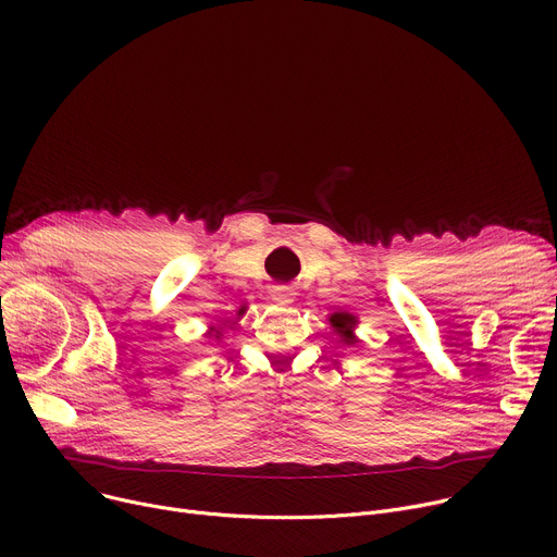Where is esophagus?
Instances as JSON below:
<instances>
[{"label":"esophagus","mask_w":557,"mask_h":557,"mask_svg":"<svg viewBox=\"0 0 557 557\" xmlns=\"http://www.w3.org/2000/svg\"><path fill=\"white\" fill-rule=\"evenodd\" d=\"M290 288L288 286H275L273 288V300L277 302V305H288L290 302Z\"/></svg>","instance_id":"esophagus-1"}]
</instances>
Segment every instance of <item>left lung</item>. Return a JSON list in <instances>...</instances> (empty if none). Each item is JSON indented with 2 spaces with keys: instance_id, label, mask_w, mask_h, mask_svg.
Returning <instances> with one entry per match:
<instances>
[{
  "instance_id": "left-lung-1",
  "label": "left lung",
  "mask_w": 557,
  "mask_h": 557,
  "mask_svg": "<svg viewBox=\"0 0 557 557\" xmlns=\"http://www.w3.org/2000/svg\"><path fill=\"white\" fill-rule=\"evenodd\" d=\"M330 325L334 327V332L347 343V345H355L357 336H355V327L359 325L357 315L352 313H345V311H336L330 315Z\"/></svg>"
}]
</instances>
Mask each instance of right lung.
Wrapping results in <instances>:
<instances>
[{
  "mask_svg": "<svg viewBox=\"0 0 557 557\" xmlns=\"http://www.w3.org/2000/svg\"><path fill=\"white\" fill-rule=\"evenodd\" d=\"M244 311H246V309H244V307H242V309H239V315H242V313H244ZM208 336H212V338H216V341H219V338H221V332H219V330H216V327H210V332H208Z\"/></svg>",
  "mask_w": 557,
  "mask_h": 557,
  "instance_id": "1",
  "label": "right lung"
}]
</instances>
